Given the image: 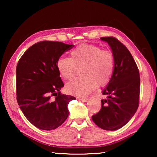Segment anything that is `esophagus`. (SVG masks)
I'll use <instances>...</instances> for the list:
<instances>
[{
  "instance_id": "34e87169",
  "label": "esophagus",
  "mask_w": 157,
  "mask_h": 157,
  "mask_svg": "<svg viewBox=\"0 0 157 157\" xmlns=\"http://www.w3.org/2000/svg\"><path fill=\"white\" fill-rule=\"evenodd\" d=\"M78 99L80 100V101H83V102H86L87 101L89 100V98H86V97H85V98H79Z\"/></svg>"
}]
</instances>
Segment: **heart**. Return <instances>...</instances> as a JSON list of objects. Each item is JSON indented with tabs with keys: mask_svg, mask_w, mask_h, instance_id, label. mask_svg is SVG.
I'll use <instances>...</instances> for the list:
<instances>
[{
	"mask_svg": "<svg viewBox=\"0 0 157 157\" xmlns=\"http://www.w3.org/2000/svg\"><path fill=\"white\" fill-rule=\"evenodd\" d=\"M69 57H61L56 61V68L60 76L70 80L81 67V76L75 78L66 86L68 94L86 96L96 87L108 84L112 76L114 57L112 52L102 50L94 44H82L70 53Z\"/></svg>",
	"mask_w": 157,
	"mask_h": 157,
	"instance_id": "b5f03b06",
	"label": "heart"
}]
</instances>
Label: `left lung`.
Returning <instances> with one entry per match:
<instances>
[{"instance_id": "obj_1", "label": "left lung", "mask_w": 157, "mask_h": 157, "mask_svg": "<svg viewBox=\"0 0 157 157\" xmlns=\"http://www.w3.org/2000/svg\"><path fill=\"white\" fill-rule=\"evenodd\" d=\"M108 43L114 57L112 76L102 91L106 98L101 108L92 116L98 127L114 131L123 127L136 113L139 104L140 76L139 68L127 48L114 37H102Z\"/></svg>"}]
</instances>
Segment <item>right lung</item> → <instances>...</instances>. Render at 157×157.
Segmentation results:
<instances>
[{"instance_id": "right-lung-1", "label": "right lung", "mask_w": 157, "mask_h": 157, "mask_svg": "<svg viewBox=\"0 0 157 157\" xmlns=\"http://www.w3.org/2000/svg\"><path fill=\"white\" fill-rule=\"evenodd\" d=\"M73 47L59 41L38 42L17 64V102L25 118L40 129L61 126L68 116V103L76 99L61 93L63 83L56 68L57 60Z\"/></svg>"}]
</instances>
